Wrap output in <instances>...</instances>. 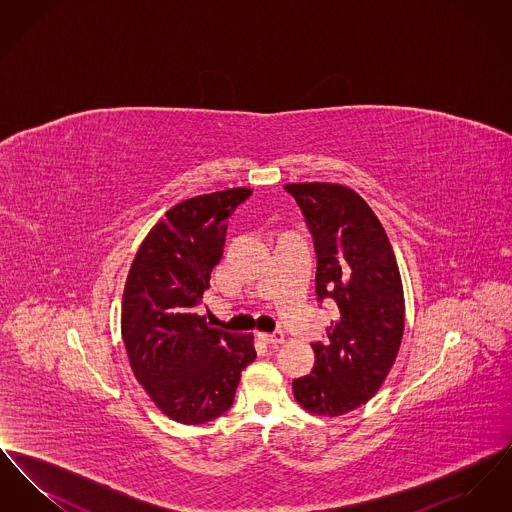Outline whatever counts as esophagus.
<instances>
[{
	"label": "esophagus",
	"instance_id": "34e87169",
	"mask_svg": "<svg viewBox=\"0 0 512 512\" xmlns=\"http://www.w3.org/2000/svg\"><path fill=\"white\" fill-rule=\"evenodd\" d=\"M257 336H259V340L267 341V343H272V345H278V343H282V341H284V332H282V330H274V332H259Z\"/></svg>",
	"mask_w": 512,
	"mask_h": 512
}]
</instances>
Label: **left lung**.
<instances>
[{
	"mask_svg": "<svg viewBox=\"0 0 512 512\" xmlns=\"http://www.w3.org/2000/svg\"><path fill=\"white\" fill-rule=\"evenodd\" d=\"M286 190L313 236L317 299L338 305L293 395L309 413L340 416L365 405L395 363L405 328L401 276L382 222L355 190L326 182Z\"/></svg>",
	"mask_w": 512,
	"mask_h": 512,
	"instance_id": "8db88e82",
	"label": "left lung"
}]
</instances>
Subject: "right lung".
I'll use <instances>...</instances> for the list:
<instances>
[{
	"label": "right lung",
	"mask_w": 512,
	"mask_h": 512,
	"mask_svg": "<svg viewBox=\"0 0 512 512\" xmlns=\"http://www.w3.org/2000/svg\"><path fill=\"white\" fill-rule=\"evenodd\" d=\"M251 194L232 188L174 205L140 245L124 286L122 340L134 376L182 424L226 413L257 357L251 334L211 328L195 311L222 257L228 219Z\"/></svg>",
	"instance_id": "1"
}]
</instances>
